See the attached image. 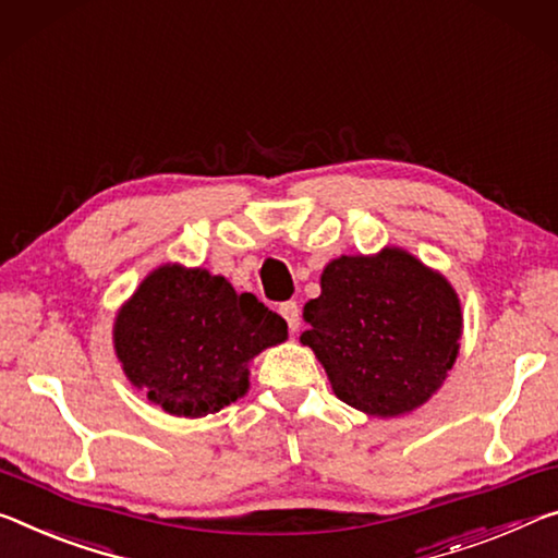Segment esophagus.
Returning <instances> with one entry per match:
<instances>
[{"label": "esophagus", "mask_w": 558, "mask_h": 558, "mask_svg": "<svg viewBox=\"0 0 558 558\" xmlns=\"http://www.w3.org/2000/svg\"><path fill=\"white\" fill-rule=\"evenodd\" d=\"M280 315L286 317L288 327L295 332L298 327H300V305L295 303V300H288V303H282L280 305Z\"/></svg>", "instance_id": "obj_1"}]
</instances>
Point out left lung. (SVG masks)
<instances>
[{
	"instance_id": "1",
	"label": "left lung",
	"mask_w": 558,
	"mask_h": 558,
	"mask_svg": "<svg viewBox=\"0 0 558 558\" xmlns=\"http://www.w3.org/2000/svg\"><path fill=\"white\" fill-rule=\"evenodd\" d=\"M320 288L305 303L300 342L313 348L344 404L397 417L439 390L462 338V307L445 276L402 247H385L327 263Z\"/></svg>"
}]
</instances>
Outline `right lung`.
<instances>
[{
  "instance_id": "obj_1",
  "label": "right lung",
  "mask_w": 558,
  "mask_h": 558,
  "mask_svg": "<svg viewBox=\"0 0 558 558\" xmlns=\"http://www.w3.org/2000/svg\"><path fill=\"white\" fill-rule=\"evenodd\" d=\"M288 323L223 276L166 263L121 305L113 348L136 390L175 417H206L247 392V362Z\"/></svg>"
}]
</instances>
